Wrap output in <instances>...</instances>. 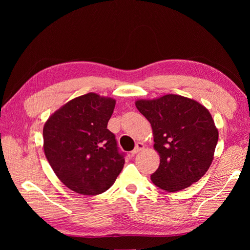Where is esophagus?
Listing matches in <instances>:
<instances>
[{
	"label": "esophagus",
	"mask_w": 250,
	"mask_h": 250,
	"mask_svg": "<svg viewBox=\"0 0 250 250\" xmlns=\"http://www.w3.org/2000/svg\"><path fill=\"white\" fill-rule=\"evenodd\" d=\"M144 149H145V145H144V144L141 143V142H138L137 145H135V147H134V149L131 151V154H132V155L137 154V153L140 152V151H142V150H144Z\"/></svg>",
	"instance_id": "obj_1"
}]
</instances>
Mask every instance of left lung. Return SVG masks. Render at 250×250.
Wrapping results in <instances>:
<instances>
[{
  "instance_id": "8db88e82",
  "label": "left lung",
  "mask_w": 250,
  "mask_h": 250,
  "mask_svg": "<svg viewBox=\"0 0 250 250\" xmlns=\"http://www.w3.org/2000/svg\"><path fill=\"white\" fill-rule=\"evenodd\" d=\"M135 106L152 127L160 154L152 183L164 191L178 192L198 181L214 160L218 129L208 108L179 95L140 99Z\"/></svg>"
}]
</instances>
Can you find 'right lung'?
I'll return each instance as SVG.
<instances>
[{
    "label": "right lung",
    "mask_w": 250,
    "mask_h": 250,
    "mask_svg": "<svg viewBox=\"0 0 250 250\" xmlns=\"http://www.w3.org/2000/svg\"><path fill=\"white\" fill-rule=\"evenodd\" d=\"M116 100L95 93L74 98L43 125V151L62 183L82 195H98L115 184L125 160L107 123Z\"/></svg>",
    "instance_id": "add662e5"
}]
</instances>
